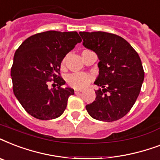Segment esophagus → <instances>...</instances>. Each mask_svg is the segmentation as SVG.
I'll return each instance as SVG.
<instances>
[{
  "mask_svg": "<svg viewBox=\"0 0 160 160\" xmlns=\"http://www.w3.org/2000/svg\"><path fill=\"white\" fill-rule=\"evenodd\" d=\"M81 91H82V90H77V89H76V90H75V94H79V93H80V92H81Z\"/></svg>",
  "mask_w": 160,
  "mask_h": 160,
  "instance_id": "obj_1",
  "label": "esophagus"
}]
</instances>
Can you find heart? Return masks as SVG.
Instances as JSON below:
<instances>
[{"instance_id": "obj_1", "label": "heart", "mask_w": 160, "mask_h": 160, "mask_svg": "<svg viewBox=\"0 0 160 160\" xmlns=\"http://www.w3.org/2000/svg\"><path fill=\"white\" fill-rule=\"evenodd\" d=\"M62 63H64V60ZM90 80L91 76L86 73H72L66 77L68 85L75 89H83L90 82Z\"/></svg>"}]
</instances>
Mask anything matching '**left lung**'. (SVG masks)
Returning a JSON list of instances; mask_svg holds the SVG:
<instances>
[{
  "label": "left lung",
  "instance_id": "obj_1",
  "mask_svg": "<svg viewBox=\"0 0 160 160\" xmlns=\"http://www.w3.org/2000/svg\"><path fill=\"white\" fill-rule=\"evenodd\" d=\"M83 46L96 53L99 75L94 82L102 89L85 106L90 116L100 121H115L130 110L144 79L141 60L130 44L120 36L103 31L80 32Z\"/></svg>",
  "mask_w": 160,
  "mask_h": 160
}]
</instances>
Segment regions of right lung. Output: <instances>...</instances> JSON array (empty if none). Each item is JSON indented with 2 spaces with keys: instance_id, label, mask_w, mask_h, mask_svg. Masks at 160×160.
Wrapping results in <instances>:
<instances>
[{
  "instance_id": "add662e5",
  "label": "right lung",
  "mask_w": 160,
  "mask_h": 160,
  "mask_svg": "<svg viewBox=\"0 0 160 160\" xmlns=\"http://www.w3.org/2000/svg\"><path fill=\"white\" fill-rule=\"evenodd\" d=\"M80 41L76 31H49L30 36L16 50L11 70L13 92L31 116L48 120L65 111L74 90L61 87L65 81L60 75V64ZM51 80L57 88L48 89Z\"/></svg>"
}]
</instances>
